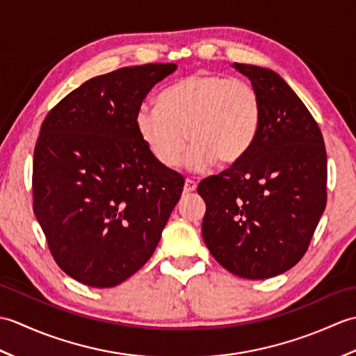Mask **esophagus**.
Instances as JSON below:
<instances>
[{
	"mask_svg": "<svg viewBox=\"0 0 356 356\" xmlns=\"http://www.w3.org/2000/svg\"><path fill=\"white\" fill-rule=\"evenodd\" d=\"M195 190H197V184H195L194 180H191V179H186V180H185L184 191H185V193H193V191H195Z\"/></svg>",
	"mask_w": 356,
	"mask_h": 356,
	"instance_id": "esophagus-1",
	"label": "esophagus"
}]
</instances>
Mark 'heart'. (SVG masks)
<instances>
[{
  "instance_id": "obj_1",
  "label": "heart",
  "mask_w": 356,
  "mask_h": 356,
  "mask_svg": "<svg viewBox=\"0 0 356 356\" xmlns=\"http://www.w3.org/2000/svg\"><path fill=\"white\" fill-rule=\"evenodd\" d=\"M134 125L149 154L165 168H176L186 147L185 165L205 171L216 161L238 162L261 125V99L246 81L199 72L166 87L157 107L143 104Z\"/></svg>"
}]
</instances>
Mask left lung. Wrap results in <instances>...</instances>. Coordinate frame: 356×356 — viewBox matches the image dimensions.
I'll return each instance as SVG.
<instances>
[{"instance_id":"8db88e82","label":"left lung","mask_w":356,"mask_h":356,"mask_svg":"<svg viewBox=\"0 0 356 356\" xmlns=\"http://www.w3.org/2000/svg\"><path fill=\"white\" fill-rule=\"evenodd\" d=\"M261 99V125L231 168L203 179V240L231 274L264 280L306 254L326 208L327 156L306 105L280 74L234 63Z\"/></svg>"}]
</instances>
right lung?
<instances>
[{
    "mask_svg": "<svg viewBox=\"0 0 356 356\" xmlns=\"http://www.w3.org/2000/svg\"><path fill=\"white\" fill-rule=\"evenodd\" d=\"M176 69L145 64L88 79L41 125L33 211L58 266L82 284L113 287L138 272L184 191L134 125L149 90Z\"/></svg>",
    "mask_w": 356,
    "mask_h": 356,
    "instance_id": "obj_1",
    "label": "right lung"
}]
</instances>
